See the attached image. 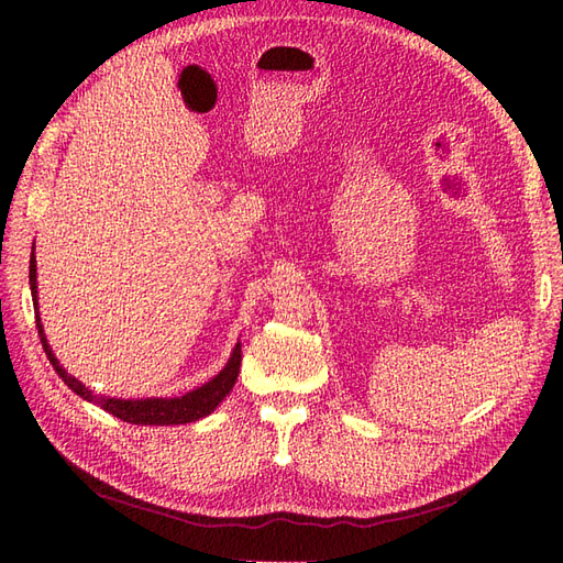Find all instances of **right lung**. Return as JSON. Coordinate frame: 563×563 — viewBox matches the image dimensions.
I'll return each mask as SVG.
<instances>
[{
	"instance_id": "add662e5",
	"label": "right lung",
	"mask_w": 563,
	"mask_h": 563,
	"mask_svg": "<svg viewBox=\"0 0 563 563\" xmlns=\"http://www.w3.org/2000/svg\"><path fill=\"white\" fill-rule=\"evenodd\" d=\"M30 288H32V302H35L37 308V267H35V251L30 255ZM37 329H40V340H42V347L48 356L51 366L56 368L58 376L65 380V385L70 387L73 391H77L79 397L89 399L93 404H98L100 408H106L108 413L117 416L119 420L131 422V424H183V422H195L203 416H209L213 408L223 401L230 389L234 387L236 376H240V366H242V345L236 343L228 366L218 373L213 380H209L207 385H201L192 391H187L183 397L176 399H108V397H98L91 395L89 387H84L77 378H73L70 373H67L58 360L51 352L48 343H46V335L42 329V319L37 312Z\"/></svg>"
}]
</instances>
